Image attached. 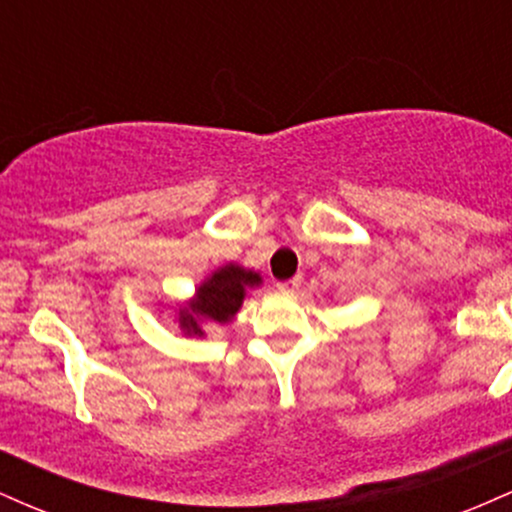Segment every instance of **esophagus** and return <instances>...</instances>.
<instances>
[{"label":"esophagus","mask_w":512,"mask_h":512,"mask_svg":"<svg viewBox=\"0 0 512 512\" xmlns=\"http://www.w3.org/2000/svg\"><path fill=\"white\" fill-rule=\"evenodd\" d=\"M298 286H301V274L291 276V279H286V281H276V289L279 291H296Z\"/></svg>","instance_id":"1"}]
</instances>
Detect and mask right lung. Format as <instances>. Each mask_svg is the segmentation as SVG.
<instances>
[{"label":"right lung","mask_w":512,"mask_h":512,"mask_svg":"<svg viewBox=\"0 0 512 512\" xmlns=\"http://www.w3.org/2000/svg\"><path fill=\"white\" fill-rule=\"evenodd\" d=\"M257 284H260V276L255 272L240 269L238 264H228V267L214 272L211 279H207L202 286H199L195 303H192V313L182 310L180 325L185 327L187 332L202 334V330L197 327L195 314L198 317H207V320H214V322L231 320V317L238 313L240 303H243L245 289H252V286Z\"/></svg>","instance_id":"add662e5"}]
</instances>
